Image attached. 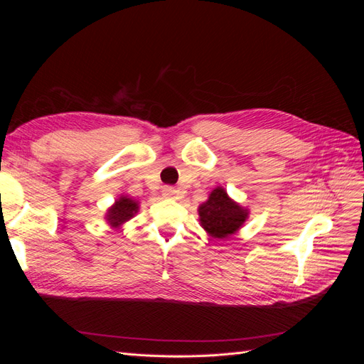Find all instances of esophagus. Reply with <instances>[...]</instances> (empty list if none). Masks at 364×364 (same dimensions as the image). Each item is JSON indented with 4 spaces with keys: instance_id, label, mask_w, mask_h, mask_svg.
<instances>
[{
    "instance_id": "obj_1",
    "label": "esophagus",
    "mask_w": 364,
    "mask_h": 364,
    "mask_svg": "<svg viewBox=\"0 0 364 364\" xmlns=\"http://www.w3.org/2000/svg\"><path fill=\"white\" fill-rule=\"evenodd\" d=\"M178 190L174 188V186H164V190H162V196L164 197H167V199H174L176 196H178Z\"/></svg>"
}]
</instances>
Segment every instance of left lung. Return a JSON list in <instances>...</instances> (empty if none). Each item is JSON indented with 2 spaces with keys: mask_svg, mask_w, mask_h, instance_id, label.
Segmentation results:
<instances>
[{
  "mask_svg": "<svg viewBox=\"0 0 364 364\" xmlns=\"http://www.w3.org/2000/svg\"><path fill=\"white\" fill-rule=\"evenodd\" d=\"M199 215L206 232L222 240L237 232L247 218V211L230 200L223 188H215L209 199L200 205Z\"/></svg>",
  "mask_w": 364,
  "mask_h": 364,
  "instance_id": "1",
  "label": "left lung"
}]
</instances>
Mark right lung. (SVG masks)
<instances>
[{"label": "right lung", "instance_id": "add662e5", "mask_svg": "<svg viewBox=\"0 0 364 364\" xmlns=\"http://www.w3.org/2000/svg\"><path fill=\"white\" fill-rule=\"evenodd\" d=\"M138 213V203L127 197H121L119 200L115 202V205L109 209L107 220L112 226H119L121 223L127 222L129 218L134 217V214Z\"/></svg>", "mask_w": 364, "mask_h": 364}]
</instances>
